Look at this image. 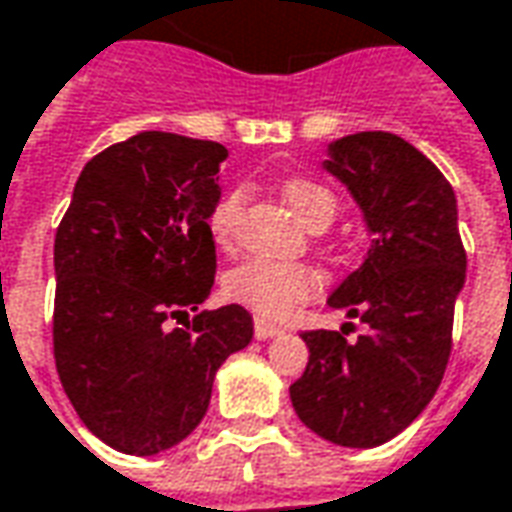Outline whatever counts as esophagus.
<instances>
[{
  "mask_svg": "<svg viewBox=\"0 0 512 512\" xmlns=\"http://www.w3.org/2000/svg\"><path fill=\"white\" fill-rule=\"evenodd\" d=\"M283 330L277 328V325H271V322H263V319H255V336L260 342H266V339H274V336H280Z\"/></svg>",
  "mask_w": 512,
  "mask_h": 512,
  "instance_id": "1",
  "label": "esophagus"
}]
</instances>
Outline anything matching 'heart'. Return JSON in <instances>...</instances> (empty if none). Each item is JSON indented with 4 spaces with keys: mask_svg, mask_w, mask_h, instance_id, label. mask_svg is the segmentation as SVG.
I'll use <instances>...</instances> for the list:
<instances>
[{
    "mask_svg": "<svg viewBox=\"0 0 512 512\" xmlns=\"http://www.w3.org/2000/svg\"><path fill=\"white\" fill-rule=\"evenodd\" d=\"M285 201L294 207L302 221L311 229H328L339 215V198L325 184L314 179H288L283 184ZM246 201V187H229L212 204L207 215V227L215 243L227 246L238 227V215ZM319 288V277L311 266L302 263H283L271 257H249L241 266L229 271L224 280V294L229 300L246 305L263 319H285L300 302L314 297Z\"/></svg>",
    "mask_w": 512,
    "mask_h": 512,
    "instance_id": "obj_1",
    "label": "heart"
}]
</instances>
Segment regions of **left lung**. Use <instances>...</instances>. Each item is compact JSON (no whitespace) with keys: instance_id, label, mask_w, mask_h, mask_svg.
Masks as SVG:
<instances>
[{"instance_id":"obj_1","label":"left lung","mask_w":512,"mask_h":512,"mask_svg":"<svg viewBox=\"0 0 512 512\" xmlns=\"http://www.w3.org/2000/svg\"><path fill=\"white\" fill-rule=\"evenodd\" d=\"M328 151L325 168L347 184L373 232L361 269L328 305L364 333L350 342L344 328L305 330L311 356L291 384V403L319 437L373 448L401 434L443 381L465 249L454 190L415 145L389 131H358Z\"/></svg>"}]
</instances>
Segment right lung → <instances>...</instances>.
<instances>
[{"mask_svg":"<svg viewBox=\"0 0 512 512\" xmlns=\"http://www.w3.org/2000/svg\"><path fill=\"white\" fill-rule=\"evenodd\" d=\"M224 159L221 142L142 131L86 162L55 232V370L86 429L123 454L182 443L218 367L252 342L243 305L198 311Z\"/></svg>","mask_w":512,"mask_h":512,"instance_id":"obj_1","label":"right lung"}]
</instances>
